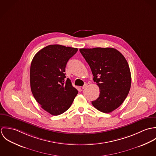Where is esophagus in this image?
Here are the masks:
<instances>
[{
	"label": "esophagus",
	"mask_w": 156,
	"mask_h": 156,
	"mask_svg": "<svg viewBox=\"0 0 156 156\" xmlns=\"http://www.w3.org/2000/svg\"><path fill=\"white\" fill-rule=\"evenodd\" d=\"M88 87V84H87V83H85L83 87H82V89H85L87 87Z\"/></svg>",
	"instance_id": "34e87169"
}]
</instances>
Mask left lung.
Segmentation results:
<instances>
[{
    "instance_id": "obj_1",
    "label": "left lung",
    "mask_w": 156,
    "mask_h": 156,
    "mask_svg": "<svg viewBox=\"0 0 156 156\" xmlns=\"http://www.w3.org/2000/svg\"><path fill=\"white\" fill-rule=\"evenodd\" d=\"M89 64L100 95L92 105L99 111L110 113L119 107L131 87V73L124 56L116 49L107 47L80 48Z\"/></svg>"
}]
</instances>
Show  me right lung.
Returning <instances> with one entry per match:
<instances>
[{"label":"right lung","instance_id":"right-lung-1","mask_svg":"<svg viewBox=\"0 0 156 156\" xmlns=\"http://www.w3.org/2000/svg\"><path fill=\"white\" fill-rule=\"evenodd\" d=\"M77 50L62 45H49L37 52L32 61V93L41 107L52 115L67 111L78 93L71 80H65L67 62Z\"/></svg>","mask_w":156,"mask_h":156}]
</instances>
